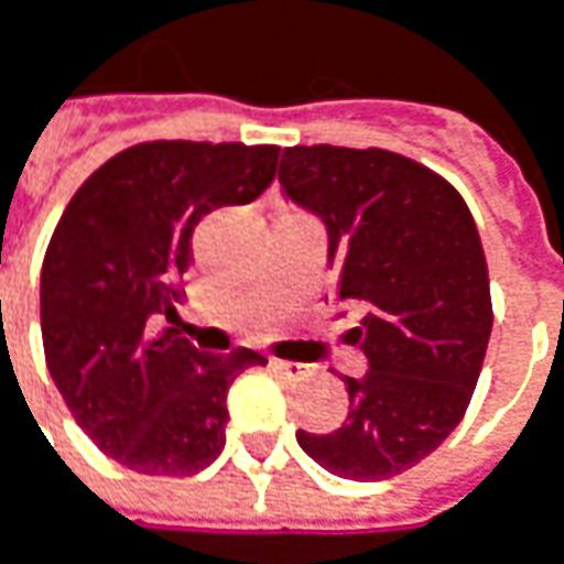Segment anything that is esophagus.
<instances>
[{"mask_svg":"<svg viewBox=\"0 0 564 564\" xmlns=\"http://www.w3.org/2000/svg\"><path fill=\"white\" fill-rule=\"evenodd\" d=\"M271 366H274L278 372H283V376H290V379H303V376H308V366H303V362H286V359H271Z\"/></svg>","mask_w":564,"mask_h":564,"instance_id":"esophagus-1","label":"esophagus"}]
</instances>
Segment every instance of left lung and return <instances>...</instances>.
<instances>
[{"label": "left lung", "mask_w": 564, "mask_h": 564, "mask_svg": "<svg viewBox=\"0 0 564 564\" xmlns=\"http://www.w3.org/2000/svg\"><path fill=\"white\" fill-rule=\"evenodd\" d=\"M283 195L322 217L334 303L369 369L347 381L350 413L300 448L344 479L398 477L460 423L492 330L489 271L470 208L452 183L381 148H286Z\"/></svg>", "instance_id": "left-lung-1"}]
</instances>
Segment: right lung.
Returning <instances> with one entry per match:
<instances>
[{
  "mask_svg": "<svg viewBox=\"0 0 564 564\" xmlns=\"http://www.w3.org/2000/svg\"><path fill=\"white\" fill-rule=\"evenodd\" d=\"M281 148L144 141L87 176L40 271L50 376L90 442L148 477L205 470L227 442V391L268 359L208 354L176 328L192 234L214 208L271 185Z\"/></svg>",
  "mask_w": 564,
  "mask_h": 564,
  "instance_id": "1",
  "label": "right lung"
}]
</instances>
